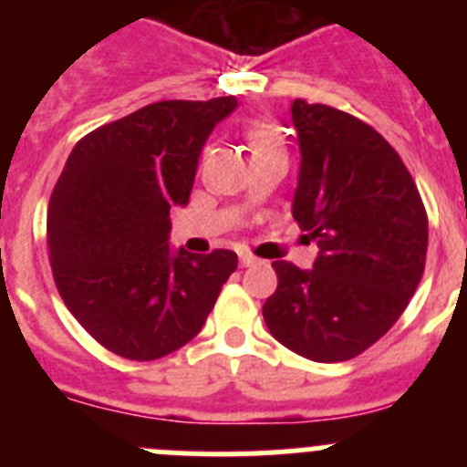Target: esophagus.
<instances>
[{
  "label": "esophagus",
  "mask_w": 467,
  "mask_h": 467,
  "mask_svg": "<svg viewBox=\"0 0 467 467\" xmlns=\"http://www.w3.org/2000/svg\"><path fill=\"white\" fill-rule=\"evenodd\" d=\"M259 259L254 257V254H250V253H241V264L243 266H253V264H257Z\"/></svg>",
  "instance_id": "esophagus-1"
}]
</instances>
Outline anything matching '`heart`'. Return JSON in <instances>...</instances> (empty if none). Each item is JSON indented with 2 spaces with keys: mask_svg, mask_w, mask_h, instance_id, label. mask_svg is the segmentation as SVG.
Returning a JSON list of instances; mask_svg holds the SVG:
<instances>
[{
  "mask_svg": "<svg viewBox=\"0 0 467 467\" xmlns=\"http://www.w3.org/2000/svg\"><path fill=\"white\" fill-rule=\"evenodd\" d=\"M247 147L253 154H262V151L283 150V138L280 130L269 121H253L245 128Z\"/></svg>",
  "mask_w": 467,
  "mask_h": 467,
  "instance_id": "heart-1",
  "label": "heart"
}]
</instances>
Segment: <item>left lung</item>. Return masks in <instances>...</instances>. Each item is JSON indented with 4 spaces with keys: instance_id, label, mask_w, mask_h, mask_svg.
Wrapping results in <instances>:
<instances>
[{
    "instance_id": "obj_1",
    "label": "left lung",
    "mask_w": 467,
    "mask_h": 467,
    "mask_svg": "<svg viewBox=\"0 0 467 467\" xmlns=\"http://www.w3.org/2000/svg\"><path fill=\"white\" fill-rule=\"evenodd\" d=\"M292 123L301 150L292 214L320 254L311 271L271 264L278 287L262 313L274 339L296 356L344 362L377 344L419 287L426 205L369 123L306 100L292 102Z\"/></svg>"
}]
</instances>
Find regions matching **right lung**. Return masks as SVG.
<instances>
[{"label":"right lung","instance_id":"add662e5","mask_svg":"<svg viewBox=\"0 0 467 467\" xmlns=\"http://www.w3.org/2000/svg\"><path fill=\"white\" fill-rule=\"evenodd\" d=\"M236 98L161 100L74 144L48 201L53 280L81 327L126 360H159L203 327L236 271L231 250L168 247L198 156Z\"/></svg>","mask_w":467,"mask_h":467}]
</instances>
